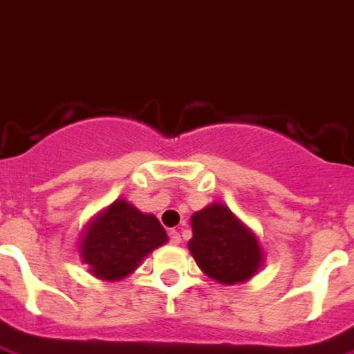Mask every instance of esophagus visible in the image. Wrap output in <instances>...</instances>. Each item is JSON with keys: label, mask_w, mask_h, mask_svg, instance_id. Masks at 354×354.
<instances>
[{"label": "esophagus", "mask_w": 354, "mask_h": 354, "mask_svg": "<svg viewBox=\"0 0 354 354\" xmlns=\"http://www.w3.org/2000/svg\"><path fill=\"white\" fill-rule=\"evenodd\" d=\"M169 237H170V243H172V245H180V243H182V236L178 234L176 230H172V232L169 234Z\"/></svg>", "instance_id": "esophagus-1"}]
</instances>
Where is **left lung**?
Returning a JSON list of instances; mask_svg holds the SVG:
<instances>
[{
    "label": "left lung",
    "instance_id": "left-lung-1",
    "mask_svg": "<svg viewBox=\"0 0 354 354\" xmlns=\"http://www.w3.org/2000/svg\"><path fill=\"white\" fill-rule=\"evenodd\" d=\"M189 251L209 278L236 286L253 278L263 266L259 239L222 203H212L192 216Z\"/></svg>",
    "mask_w": 354,
    "mask_h": 354
}]
</instances>
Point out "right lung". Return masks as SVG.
<instances>
[{
	"instance_id": "right-lung-1",
	"label": "right lung",
	"mask_w": 354,
	"mask_h": 354,
	"mask_svg": "<svg viewBox=\"0 0 354 354\" xmlns=\"http://www.w3.org/2000/svg\"><path fill=\"white\" fill-rule=\"evenodd\" d=\"M167 241L169 236L157 216L117 199L86 226L80 239V257L95 278L117 281L132 274L153 249Z\"/></svg>"
}]
</instances>
